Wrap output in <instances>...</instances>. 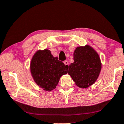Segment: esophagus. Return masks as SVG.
<instances>
[{
  "instance_id": "esophagus-1",
  "label": "esophagus",
  "mask_w": 124,
  "mask_h": 124,
  "mask_svg": "<svg viewBox=\"0 0 124 124\" xmlns=\"http://www.w3.org/2000/svg\"><path fill=\"white\" fill-rule=\"evenodd\" d=\"M63 63L65 64V65H69V62L68 61H63Z\"/></svg>"
}]
</instances>
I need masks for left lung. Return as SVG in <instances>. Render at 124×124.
<instances>
[{"mask_svg":"<svg viewBox=\"0 0 124 124\" xmlns=\"http://www.w3.org/2000/svg\"><path fill=\"white\" fill-rule=\"evenodd\" d=\"M73 56L68 73L80 88L89 87L96 81L102 68L99 55L93 48L85 46L77 47Z\"/></svg>","mask_w":124,"mask_h":124,"instance_id":"obj_1","label":"left lung"}]
</instances>
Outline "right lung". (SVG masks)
I'll return each mask as SVG.
<instances>
[{
  "instance_id": "obj_1",
  "label": "right lung",
  "mask_w": 124,
  "mask_h": 124,
  "mask_svg": "<svg viewBox=\"0 0 124 124\" xmlns=\"http://www.w3.org/2000/svg\"><path fill=\"white\" fill-rule=\"evenodd\" d=\"M68 68L47 49L38 51L31 62V72L35 83L49 91L55 88L62 75L68 73Z\"/></svg>"
}]
</instances>
